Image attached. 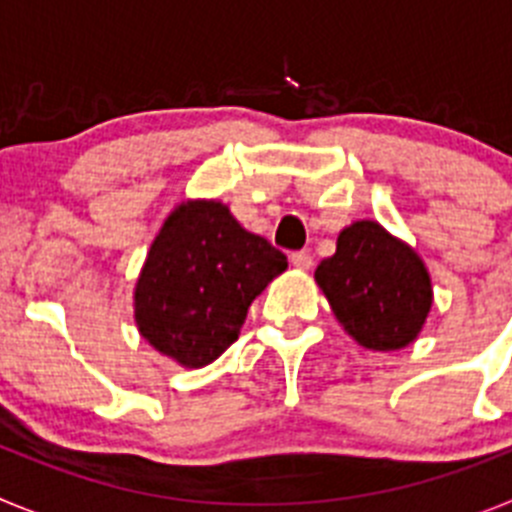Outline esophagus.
Wrapping results in <instances>:
<instances>
[{
	"mask_svg": "<svg viewBox=\"0 0 512 512\" xmlns=\"http://www.w3.org/2000/svg\"><path fill=\"white\" fill-rule=\"evenodd\" d=\"M289 261H292V266H295V269H302V271H307L312 266L310 251H295L292 256H289Z\"/></svg>",
	"mask_w": 512,
	"mask_h": 512,
	"instance_id": "34e87169",
	"label": "esophagus"
}]
</instances>
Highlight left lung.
I'll list each match as a JSON object with an SVG mask.
<instances>
[{"label":"left lung","instance_id":"left-lung-1","mask_svg":"<svg viewBox=\"0 0 512 512\" xmlns=\"http://www.w3.org/2000/svg\"><path fill=\"white\" fill-rule=\"evenodd\" d=\"M315 282L348 336L372 351L413 343L433 305L423 259L374 220L341 230L336 253L315 269Z\"/></svg>","mask_w":512,"mask_h":512}]
</instances>
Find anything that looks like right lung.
Returning a JSON list of instances; mask_svg holds the SVG:
<instances>
[{
  "instance_id": "add662e5",
  "label": "right lung",
  "mask_w": 512,
  "mask_h": 512,
  "mask_svg": "<svg viewBox=\"0 0 512 512\" xmlns=\"http://www.w3.org/2000/svg\"><path fill=\"white\" fill-rule=\"evenodd\" d=\"M287 256L217 200H189L158 230L135 284V323L158 354L200 369L238 338Z\"/></svg>"
}]
</instances>
